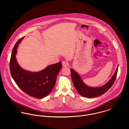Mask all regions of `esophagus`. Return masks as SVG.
I'll return each instance as SVG.
<instances>
[{
    "instance_id": "1",
    "label": "esophagus",
    "mask_w": 129,
    "mask_h": 129,
    "mask_svg": "<svg viewBox=\"0 0 129 129\" xmlns=\"http://www.w3.org/2000/svg\"><path fill=\"white\" fill-rule=\"evenodd\" d=\"M62 65L63 67H67L68 65V63L66 61H62Z\"/></svg>"
}]
</instances>
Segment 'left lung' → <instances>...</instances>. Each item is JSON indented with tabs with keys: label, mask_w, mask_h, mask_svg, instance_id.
<instances>
[{
	"label": "left lung",
	"mask_w": 129,
	"mask_h": 129,
	"mask_svg": "<svg viewBox=\"0 0 129 129\" xmlns=\"http://www.w3.org/2000/svg\"><path fill=\"white\" fill-rule=\"evenodd\" d=\"M118 69V66L110 79L106 84L98 87H92L86 85L83 82L79 74L72 68L71 69V73L74 86L78 93L85 97L92 98L101 95L110 88L115 81Z\"/></svg>",
	"instance_id": "left-lung-1"
}]
</instances>
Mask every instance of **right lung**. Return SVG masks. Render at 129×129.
Segmentation results:
<instances>
[{
  "label": "right lung",
  "instance_id": "right-lung-1",
  "mask_svg": "<svg viewBox=\"0 0 129 129\" xmlns=\"http://www.w3.org/2000/svg\"><path fill=\"white\" fill-rule=\"evenodd\" d=\"M23 38L19 40L12 50L9 65L10 73L14 81L23 91L31 96L43 98L53 89L57 75L61 69V62L59 61L48 66L38 72L24 70L20 66L16 58L18 47Z\"/></svg>",
  "mask_w": 129,
  "mask_h": 129
}]
</instances>
